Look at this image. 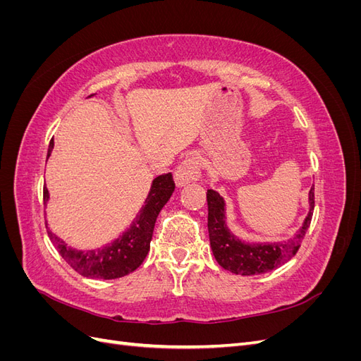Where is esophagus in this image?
Segmentation results:
<instances>
[{
	"label": "esophagus",
	"mask_w": 361,
	"mask_h": 361,
	"mask_svg": "<svg viewBox=\"0 0 361 361\" xmlns=\"http://www.w3.org/2000/svg\"><path fill=\"white\" fill-rule=\"evenodd\" d=\"M200 178V162L197 157H188L185 158L183 162L174 171V183L176 187H185V185L197 180Z\"/></svg>",
	"instance_id": "obj_1"
}]
</instances>
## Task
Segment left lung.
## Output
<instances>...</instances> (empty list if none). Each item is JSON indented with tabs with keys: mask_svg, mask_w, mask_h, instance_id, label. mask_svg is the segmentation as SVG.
<instances>
[{
	"mask_svg": "<svg viewBox=\"0 0 361 361\" xmlns=\"http://www.w3.org/2000/svg\"><path fill=\"white\" fill-rule=\"evenodd\" d=\"M207 231L215 260L221 268L241 276L265 274L297 255L310 226L314 207V188L309 191V212L300 231L286 243H245L231 232L226 223V202L214 190H207Z\"/></svg>",
	"mask_w": 361,
	"mask_h": 361,
	"instance_id": "obj_1",
	"label": "left lung"
}]
</instances>
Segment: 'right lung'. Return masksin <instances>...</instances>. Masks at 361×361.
Returning a JSON list of instances; mask_svg holds the SVG:
<instances>
[{
	"mask_svg": "<svg viewBox=\"0 0 361 361\" xmlns=\"http://www.w3.org/2000/svg\"><path fill=\"white\" fill-rule=\"evenodd\" d=\"M54 149V140H51L48 149V158ZM174 191V182L171 173L161 174L152 180L150 191L141 206L137 216L129 224L126 231L116 238L113 243L93 250H76L54 235L48 228V236L54 247L57 248L61 257L78 272L89 279L113 280L128 276L135 271L146 259L152 235H154L155 221L158 214L166 204ZM49 200L48 188H43V202Z\"/></svg>",
	"mask_w": 361,
	"mask_h": 361,
	"instance_id": "obj_1",
	"label": "right lung"
}]
</instances>
